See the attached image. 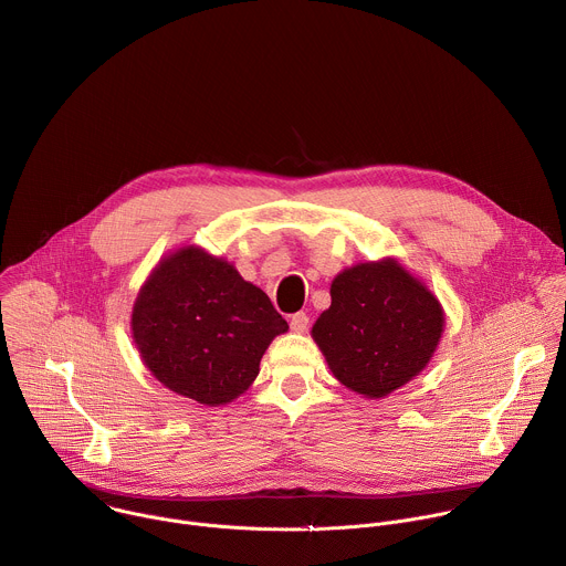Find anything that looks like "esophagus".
I'll return each mask as SVG.
<instances>
[{
    "label": "esophagus",
    "instance_id": "obj_1",
    "mask_svg": "<svg viewBox=\"0 0 566 566\" xmlns=\"http://www.w3.org/2000/svg\"><path fill=\"white\" fill-rule=\"evenodd\" d=\"M289 325H291V332H295V334H304V332L308 329V315H306L304 311L293 313V315H291V319H289Z\"/></svg>",
    "mask_w": 566,
    "mask_h": 566
}]
</instances>
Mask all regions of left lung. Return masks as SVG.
Masks as SVG:
<instances>
[{"label":"left lung","instance_id":"8db88e82","mask_svg":"<svg viewBox=\"0 0 566 566\" xmlns=\"http://www.w3.org/2000/svg\"><path fill=\"white\" fill-rule=\"evenodd\" d=\"M441 332L437 297L385 260L340 273L332 284V306L319 313L311 334L343 385L380 398L428 365Z\"/></svg>","mask_w":566,"mask_h":566}]
</instances>
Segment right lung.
I'll return each instance as SVG.
<instances>
[{"label": "right lung", "mask_w": 566, "mask_h": 566, "mask_svg": "<svg viewBox=\"0 0 566 566\" xmlns=\"http://www.w3.org/2000/svg\"><path fill=\"white\" fill-rule=\"evenodd\" d=\"M286 329L262 289L192 247L154 269L132 313L149 371L203 406H223L249 389L266 347Z\"/></svg>", "instance_id": "1"}]
</instances>
